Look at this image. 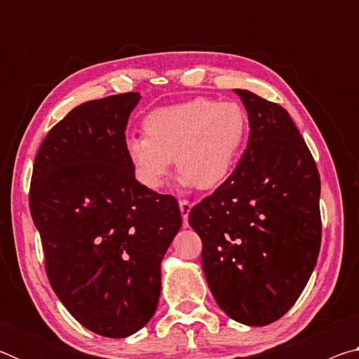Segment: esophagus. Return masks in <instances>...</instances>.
<instances>
[{
	"label": "esophagus",
	"mask_w": 359,
	"mask_h": 359,
	"mask_svg": "<svg viewBox=\"0 0 359 359\" xmlns=\"http://www.w3.org/2000/svg\"><path fill=\"white\" fill-rule=\"evenodd\" d=\"M179 208H180L182 218H184V226H187V224H188V214H190V210H191V204H190V201H187V199H180Z\"/></svg>",
	"instance_id": "1"
}]
</instances>
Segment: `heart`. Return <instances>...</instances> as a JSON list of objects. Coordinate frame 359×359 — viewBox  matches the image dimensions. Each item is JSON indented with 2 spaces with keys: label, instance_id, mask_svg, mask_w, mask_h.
Segmentation results:
<instances>
[{
  "label": "heart",
  "instance_id": "obj_1",
  "mask_svg": "<svg viewBox=\"0 0 359 359\" xmlns=\"http://www.w3.org/2000/svg\"><path fill=\"white\" fill-rule=\"evenodd\" d=\"M142 130L145 136L126 139L125 151L144 188L160 190L175 158L182 185L215 190L238 161L248 118L238 102L194 98L151 111Z\"/></svg>",
  "mask_w": 359,
  "mask_h": 359
}]
</instances>
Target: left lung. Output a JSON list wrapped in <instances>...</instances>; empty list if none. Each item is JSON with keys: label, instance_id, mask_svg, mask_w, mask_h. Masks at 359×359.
Segmentation results:
<instances>
[{"label": "left lung", "instance_id": "8db88e82", "mask_svg": "<svg viewBox=\"0 0 359 359\" xmlns=\"http://www.w3.org/2000/svg\"><path fill=\"white\" fill-rule=\"evenodd\" d=\"M234 92L248 114L247 149L188 223L203 241V269L218 306L239 323L264 326L290 311L317 264L320 174L282 106Z\"/></svg>", "mask_w": 359, "mask_h": 359}]
</instances>
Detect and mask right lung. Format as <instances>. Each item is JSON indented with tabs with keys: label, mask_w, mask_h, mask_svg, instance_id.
Wrapping results in <instances>:
<instances>
[{
	"label": "right lung",
	"mask_w": 359,
	"mask_h": 359,
	"mask_svg": "<svg viewBox=\"0 0 359 359\" xmlns=\"http://www.w3.org/2000/svg\"><path fill=\"white\" fill-rule=\"evenodd\" d=\"M141 95L77 106L48 131L34 158L29 210L53 291L79 323L128 337L160 299V266L182 226L177 199L144 188L125 151Z\"/></svg>",
	"instance_id": "1"
}]
</instances>
